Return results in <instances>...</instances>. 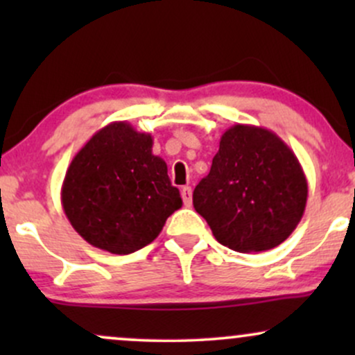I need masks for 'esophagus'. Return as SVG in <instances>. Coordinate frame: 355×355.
<instances>
[{"mask_svg": "<svg viewBox=\"0 0 355 355\" xmlns=\"http://www.w3.org/2000/svg\"><path fill=\"white\" fill-rule=\"evenodd\" d=\"M182 198H183V203H185L187 207L191 205V189H190V187H183V189H182Z\"/></svg>", "mask_w": 355, "mask_h": 355, "instance_id": "34e87169", "label": "esophagus"}]
</instances>
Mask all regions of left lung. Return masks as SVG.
<instances>
[{
  "label": "left lung",
  "instance_id": "8db88e82",
  "mask_svg": "<svg viewBox=\"0 0 355 355\" xmlns=\"http://www.w3.org/2000/svg\"><path fill=\"white\" fill-rule=\"evenodd\" d=\"M307 193L302 165L282 138L239 123L220 138L193 207L222 245L245 254L280 245L299 225Z\"/></svg>",
  "mask_w": 355,
  "mask_h": 355
}]
</instances>
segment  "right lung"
Returning <instances> with one entry per match:
<instances>
[{
    "label": "right lung",
    "mask_w": 355,
    "mask_h": 355,
    "mask_svg": "<svg viewBox=\"0 0 355 355\" xmlns=\"http://www.w3.org/2000/svg\"><path fill=\"white\" fill-rule=\"evenodd\" d=\"M153 138L128 121L98 130L73 157L61 205L71 227L89 245L126 255L152 243L166 218L182 207Z\"/></svg>",
    "instance_id": "add662e5"
}]
</instances>
